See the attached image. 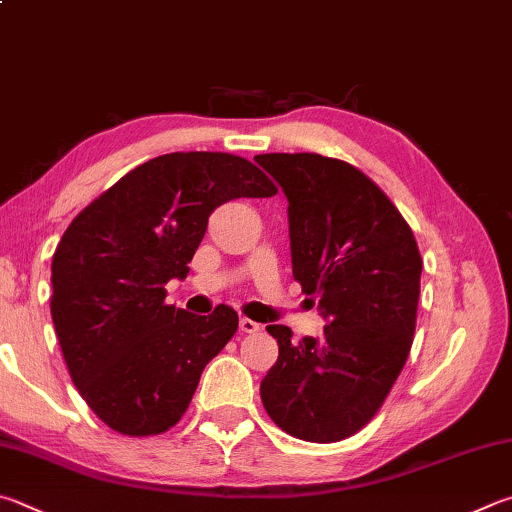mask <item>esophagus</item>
I'll return each mask as SVG.
<instances>
[{
	"instance_id": "esophagus-1",
	"label": "esophagus",
	"mask_w": 512,
	"mask_h": 512,
	"mask_svg": "<svg viewBox=\"0 0 512 512\" xmlns=\"http://www.w3.org/2000/svg\"><path fill=\"white\" fill-rule=\"evenodd\" d=\"M262 327H259L257 322H253V320H248V318H241L239 320V331L241 333H255V331H259Z\"/></svg>"
}]
</instances>
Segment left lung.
I'll list each match as a JSON object with an SVG mask.
<instances>
[{
  "label": "left lung",
  "instance_id": "left-lung-1",
  "mask_svg": "<svg viewBox=\"0 0 512 512\" xmlns=\"http://www.w3.org/2000/svg\"><path fill=\"white\" fill-rule=\"evenodd\" d=\"M282 185L295 282L320 297L322 338L291 342L268 324L280 356L262 403L295 439L336 443L385 403L410 356L423 259L412 228L358 167L320 154H259Z\"/></svg>",
  "mask_w": 512,
  "mask_h": 512
}]
</instances>
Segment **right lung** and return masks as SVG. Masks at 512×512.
Wrapping results in <instances>:
<instances>
[{"label": "right lung", "instance_id": "obj_1", "mask_svg": "<svg viewBox=\"0 0 512 512\" xmlns=\"http://www.w3.org/2000/svg\"><path fill=\"white\" fill-rule=\"evenodd\" d=\"M271 179L224 152H174L134 167L64 230L51 264V318L73 385L111 430L167 432L201 371L237 331L219 304L192 315L165 304L221 203L273 197Z\"/></svg>", "mask_w": 512, "mask_h": 512}]
</instances>
